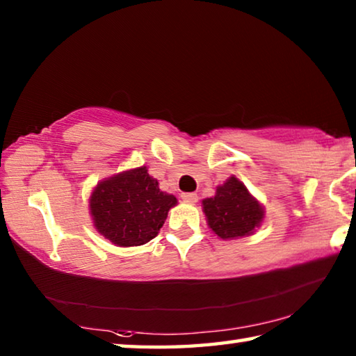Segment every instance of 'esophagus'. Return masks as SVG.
Returning <instances> with one entry per match:
<instances>
[{
    "instance_id": "34e87169",
    "label": "esophagus",
    "mask_w": 356,
    "mask_h": 356,
    "mask_svg": "<svg viewBox=\"0 0 356 356\" xmlns=\"http://www.w3.org/2000/svg\"><path fill=\"white\" fill-rule=\"evenodd\" d=\"M182 200L186 204H195L197 201L196 193H182Z\"/></svg>"
}]
</instances>
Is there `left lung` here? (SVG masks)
<instances>
[{"mask_svg":"<svg viewBox=\"0 0 356 356\" xmlns=\"http://www.w3.org/2000/svg\"><path fill=\"white\" fill-rule=\"evenodd\" d=\"M202 212L210 231L221 240L252 236L265 218L262 204L236 176L216 186L215 196L202 200Z\"/></svg>","mask_w":356,"mask_h":356,"instance_id":"8db88e82","label":"left lung"}]
</instances>
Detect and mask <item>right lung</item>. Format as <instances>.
Wrapping results in <instances>:
<instances>
[{
  "label": "right lung",
  "mask_w": 356,
  "mask_h": 356,
  "mask_svg": "<svg viewBox=\"0 0 356 356\" xmlns=\"http://www.w3.org/2000/svg\"><path fill=\"white\" fill-rule=\"evenodd\" d=\"M177 197L161 191L146 166L131 168L97 182L89 196V215L100 236L129 248L156 237Z\"/></svg>",
  "instance_id": "add662e5"
}]
</instances>
